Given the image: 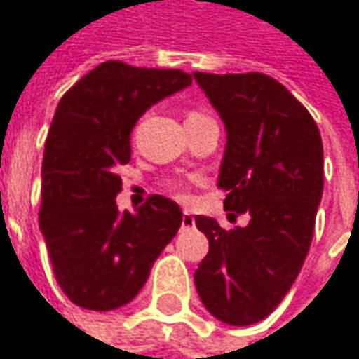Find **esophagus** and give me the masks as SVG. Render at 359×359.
I'll return each mask as SVG.
<instances>
[{"label": "esophagus", "instance_id": "obj_1", "mask_svg": "<svg viewBox=\"0 0 359 359\" xmlns=\"http://www.w3.org/2000/svg\"><path fill=\"white\" fill-rule=\"evenodd\" d=\"M182 229H191V226H195V217L193 215H189V212H182V223H180Z\"/></svg>", "mask_w": 359, "mask_h": 359}]
</instances>
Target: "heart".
I'll list each match as a JSON object with an SVG mask.
<instances>
[{
  "instance_id": "obj_1",
  "label": "heart",
  "mask_w": 359,
  "mask_h": 359,
  "mask_svg": "<svg viewBox=\"0 0 359 359\" xmlns=\"http://www.w3.org/2000/svg\"><path fill=\"white\" fill-rule=\"evenodd\" d=\"M207 114H203V112H191L187 120H191V118H205ZM166 189H168V193L172 196H177L180 201H187L189 198V184L184 182V180H170L168 184H166Z\"/></svg>"
}]
</instances>
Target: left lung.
Wrapping results in <instances>:
<instances>
[{"label":"left lung","mask_w":359,"mask_h":359,"mask_svg":"<svg viewBox=\"0 0 359 359\" xmlns=\"http://www.w3.org/2000/svg\"><path fill=\"white\" fill-rule=\"evenodd\" d=\"M195 80L225 122L223 205L251 217L249 225L231 231L195 217L209 239L195 285L210 316L251 325L281 304L307 257L323 193L320 128L267 74L195 72Z\"/></svg>","instance_id":"obj_1"}]
</instances>
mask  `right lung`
I'll list each match as a JSON object with an SVG mask.
<instances>
[{
	"instance_id": "right-lung-1",
	"label": "right lung",
	"mask_w": 359,
	"mask_h": 359,
	"mask_svg": "<svg viewBox=\"0 0 359 359\" xmlns=\"http://www.w3.org/2000/svg\"><path fill=\"white\" fill-rule=\"evenodd\" d=\"M182 70L110 60L62 96L41 163L39 231L57 285L72 304L110 311L133 302L177 235L180 207L161 195L120 212L116 166L130 163V133L152 104L191 86Z\"/></svg>"
}]
</instances>
